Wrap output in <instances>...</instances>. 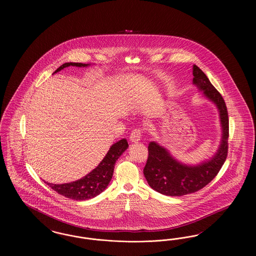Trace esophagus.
Returning a JSON list of instances; mask_svg holds the SVG:
<instances>
[{"label":"esophagus","instance_id":"1","mask_svg":"<svg viewBox=\"0 0 256 256\" xmlns=\"http://www.w3.org/2000/svg\"><path fill=\"white\" fill-rule=\"evenodd\" d=\"M141 135H142V132H141V130H140V128L134 130H132V132L130 134V142H132V143H137V142H139L140 139H141Z\"/></svg>","mask_w":256,"mask_h":256}]
</instances>
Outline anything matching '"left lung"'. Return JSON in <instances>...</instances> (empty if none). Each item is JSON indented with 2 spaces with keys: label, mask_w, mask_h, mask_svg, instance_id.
Masks as SVG:
<instances>
[{
  "label": "left lung",
  "mask_w": 256,
  "mask_h": 256,
  "mask_svg": "<svg viewBox=\"0 0 256 256\" xmlns=\"http://www.w3.org/2000/svg\"><path fill=\"white\" fill-rule=\"evenodd\" d=\"M193 84L202 91L204 96L219 111L220 143L211 158L196 165H187L174 158L166 148L156 142H150L143 172L148 185L163 195L182 196L200 190L217 176L228 156V115L226 102L206 74L196 65L193 66Z\"/></svg>",
  "instance_id": "obj_1"
}]
</instances>
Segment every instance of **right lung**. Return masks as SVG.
I'll return each instance as SVG.
<instances>
[{"label":"right lung","mask_w":256,"mask_h":256,"mask_svg":"<svg viewBox=\"0 0 256 256\" xmlns=\"http://www.w3.org/2000/svg\"><path fill=\"white\" fill-rule=\"evenodd\" d=\"M69 66L87 67L90 66V64L67 62L62 64L54 74L58 73L62 69ZM128 148V144L126 139L124 138L118 141L117 143H114L110 146L108 154L97 167L78 180L64 184H54L46 182L45 183H47L52 190L68 198H72L76 200H86L89 198H93L106 189L112 178L116 161L122 156V152Z\"/></svg>","instance_id":"add662e5"}]
</instances>
